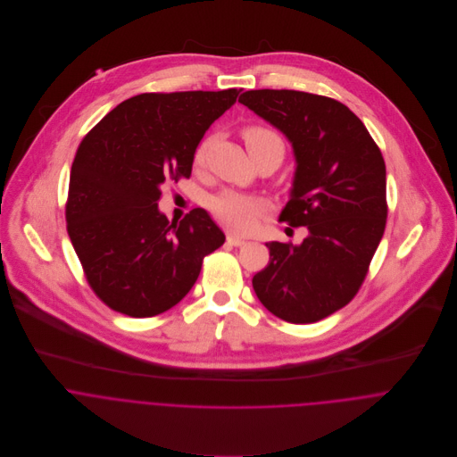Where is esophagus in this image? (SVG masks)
<instances>
[{
  "instance_id": "esophagus-1",
  "label": "esophagus",
  "mask_w": 457,
  "mask_h": 457,
  "mask_svg": "<svg viewBox=\"0 0 457 457\" xmlns=\"http://www.w3.org/2000/svg\"><path fill=\"white\" fill-rule=\"evenodd\" d=\"M227 241H228V245H232V246H243V245L246 243L243 237L234 236V234H228V236H227Z\"/></svg>"
}]
</instances>
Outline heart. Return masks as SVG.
Listing matches in <instances>:
<instances>
[{
  "instance_id": "obj_1",
  "label": "heart",
  "mask_w": 457,
  "mask_h": 457,
  "mask_svg": "<svg viewBox=\"0 0 457 457\" xmlns=\"http://www.w3.org/2000/svg\"><path fill=\"white\" fill-rule=\"evenodd\" d=\"M243 138L246 142V147L252 156L263 154V153H276L279 158H283L285 144L281 137L276 131L265 127H248L243 131ZM205 154V144H200L194 154V163L200 165L204 162ZM209 207L216 220L223 223L225 227L236 230V232H246L253 227L262 211L265 209L263 202L257 196L239 194L234 190H225L209 200Z\"/></svg>"
}]
</instances>
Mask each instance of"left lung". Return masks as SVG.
<instances>
[{
	"instance_id": "8db88e82",
	"label": "left lung",
	"mask_w": 457,
	"mask_h": 457,
	"mask_svg": "<svg viewBox=\"0 0 457 457\" xmlns=\"http://www.w3.org/2000/svg\"><path fill=\"white\" fill-rule=\"evenodd\" d=\"M239 102L292 144L295 172L279 221L308 228L301 245L265 243L270 259L253 290L285 322L322 320L353 299L382 241L386 162L364 123L332 98L252 89Z\"/></svg>"
}]
</instances>
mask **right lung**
I'll return each mask as SVG.
<instances>
[{
	"label": "right lung",
	"instance_id": "1",
	"mask_svg": "<svg viewBox=\"0 0 457 457\" xmlns=\"http://www.w3.org/2000/svg\"><path fill=\"white\" fill-rule=\"evenodd\" d=\"M237 95H137L82 138L66 225L87 283L109 308L135 319L170 310L195 285L204 257L225 243L205 209L169 225L158 200L169 179L190 178L198 142Z\"/></svg>",
	"mask_w": 457,
	"mask_h": 457
}]
</instances>
